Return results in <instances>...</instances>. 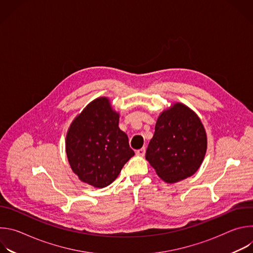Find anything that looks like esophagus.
<instances>
[{
    "label": "esophagus",
    "mask_w": 253,
    "mask_h": 253,
    "mask_svg": "<svg viewBox=\"0 0 253 253\" xmlns=\"http://www.w3.org/2000/svg\"><path fill=\"white\" fill-rule=\"evenodd\" d=\"M136 155L143 157L144 155H145V148H141V149L137 150V151H136Z\"/></svg>",
    "instance_id": "1"
}]
</instances>
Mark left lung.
Segmentation results:
<instances>
[{
  "label": "left lung",
  "mask_w": 253,
  "mask_h": 253,
  "mask_svg": "<svg viewBox=\"0 0 253 253\" xmlns=\"http://www.w3.org/2000/svg\"><path fill=\"white\" fill-rule=\"evenodd\" d=\"M207 150V135L198 115L176 102L158 116L146 160L166 183L192 176L201 166Z\"/></svg>",
  "instance_id": "left-lung-1"
}]
</instances>
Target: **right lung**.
<instances>
[{"label":"right lung","instance_id":"add662e5","mask_svg":"<svg viewBox=\"0 0 253 253\" xmlns=\"http://www.w3.org/2000/svg\"><path fill=\"white\" fill-rule=\"evenodd\" d=\"M118 124L119 113L107 97L94 99L72 121L66 135V154L82 182L96 188L108 186L134 156Z\"/></svg>","mask_w":253,"mask_h":253}]
</instances>
